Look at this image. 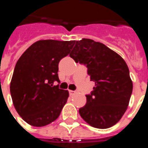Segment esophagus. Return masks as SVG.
<instances>
[{"mask_svg":"<svg viewBox=\"0 0 148 148\" xmlns=\"http://www.w3.org/2000/svg\"><path fill=\"white\" fill-rule=\"evenodd\" d=\"M76 93V91L75 90H69V94L71 95H73L74 94H75Z\"/></svg>","mask_w":148,"mask_h":148,"instance_id":"esophagus-1","label":"esophagus"}]
</instances>
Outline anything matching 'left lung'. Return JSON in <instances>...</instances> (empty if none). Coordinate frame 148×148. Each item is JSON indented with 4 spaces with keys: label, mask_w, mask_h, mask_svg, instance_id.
Instances as JSON below:
<instances>
[{
    "label": "left lung",
    "mask_w": 148,
    "mask_h": 148,
    "mask_svg": "<svg viewBox=\"0 0 148 148\" xmlns=\"http://www.w3.org/2000/svg\"><path fill=\"white\" fill-rule=\"evenodd\" d=\"M74 44L70 57L86 66L90 81L95 82L79 114L94 127H110L124 115L132 94L128 67L119 54L102 43L82 38Z\"/></svg>",
    "instance_id": "1"
}]
</instances>
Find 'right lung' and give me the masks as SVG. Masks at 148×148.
Instances as JSON below:
<instances>
[{"mask_svg": "<svg viewBox=\"0 0 148 148\" xmlns=\"http://www.w3.org/2000/svg\"><path fill=\"white\" fill-rule=\"evenodd\" d=\"M74 40H38L18 59L10 90L17 112L24 121L43 127L60 115L69 96L67 90L53 85L58 77V64L69 54Z\"/></svg>", "mask_w": 148, "mask_h": 148, "instance_id": "add662e5", "label": "right lung"}]
</instances>
